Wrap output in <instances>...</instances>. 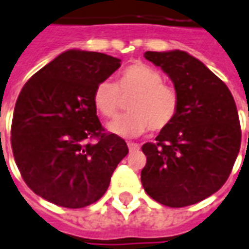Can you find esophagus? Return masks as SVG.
<instances>
[{"label": "esophagus", "mask_w": 249, "mask_h": 249, "mask_svg": "<svg viewBox=\"0 0 249 249\" xmlns=\"http://www.w3.org/2000/svg\"><path fill=\"white\" fill-rule=\"evenodd\" d=\"M128 148H129V152H137L140 149V145L136 142H128Z\"/></svg>", "instance_id": "1"}]
</instances>
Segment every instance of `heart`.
<instances>
[{
	"label": "heart",
	"instance_id": "heart-1",
	"mask_svg": "<svg viewBox=\"0 0 249 249\" xmlns=\"http://www.w3.org/2000/svg\"><path fill=\"white\" fill-rule=\"evenodd\" d=\"M121 95L133 96L128 107L130 113L108 124V130L121 137H136L150 128L157 132L165 129L176 120L181 104L176 88L163 83L157 70L143 63L125 67L120 72L117 83L110 80L99 83L92 101L104 117L115 119L121 107Z\"/></svg>",
	"mask_w": 249,
	"mask_h": 249
}]
</instances>
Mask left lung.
<instances>
[{
	"label": "left lung",
	"instance_id": "1",
	"mask_svg": "<svg viewBox=\"0 0 249 249\" xmlns=\"http://www.w3.org/2000/svg\"><path fill=\"white\" fill-rule=\"evenodd\" d=\"M174 84L181 104L176 120L156 142L142 145L146 194L169 207L209 198L231 174L242 142L236 104L228 87L200 60L185 51H146Z\"/></svg>",
	"mask_w": 249,
	"mask_h": 249
}]
</instances>
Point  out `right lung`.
Here are the masks:
<instances>
[{"label":"right lung","mask_w":249,"mask_h":249,"mask_svg":"<svg viewBox=\"0 0 249 249\" xmlns=\"http://www.w3.org/2000/svg\"><path fill=\"white\" fill-rule=\"evenodd\" d=\"M120 59L68 50L34 73L17 99L12 149L23 181L43 199L82 209L106 194L128 154L124 140L106 133L92 101L95 87ZM96 138L97 142H88Z\"/></svg>","instance_id":"1"}]
</instances>
